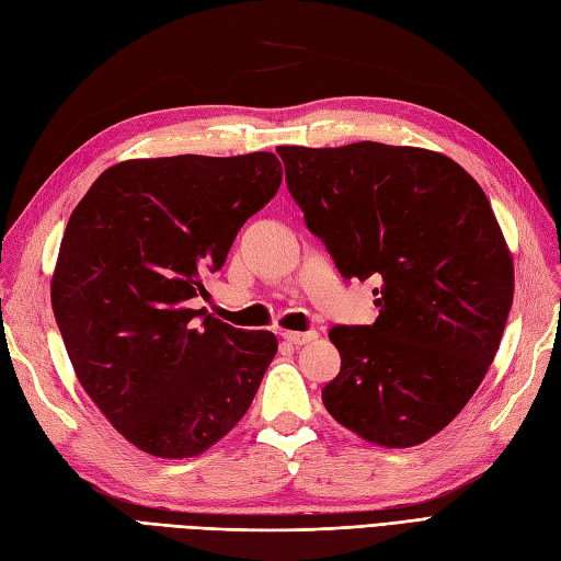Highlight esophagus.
Wrapping results in <instances>:
<instances>
[{
  "instance_id": "obj_1",
  "label": "esophagus",
  "mask_w": 561,
  "mask_h": 561,
  "mask_svg": "<svg viewBox=\"0 0 561 561\" xmlns=\"http://www.w3.org/2000/svg\"><path fill=\"white\" fill-rule=\"evenodd\" d=\"M280 335H283V340H285L287 344L301 346V344H309V342H313V340L318 337V332H316V330H309V332H295V330H285V332H280Z\"/></svg>"
}]
</instances>
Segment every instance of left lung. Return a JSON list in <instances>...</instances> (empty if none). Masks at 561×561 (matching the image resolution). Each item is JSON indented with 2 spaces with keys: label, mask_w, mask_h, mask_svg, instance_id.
Listing matches in <instances>:
<instances>
[{
  "label": "left lung",
  "mask_w": 561,
  "mask_h": 561,
  "mask_svg": "<svg viewBox=\"0 0 561 561\" xmlns=\"http://www.w3.org/2000/svg\"><path fill=\"white\" fill-rule=\"evenodd\" d=\"M278 156L340 274L382 283L373 325L328 332L342 366L323 405L370 444L427 442L472 399L512 307V254L486 193L456 160L413 146H280Z\"/></svg>",
  "instance_id": "8db88e82"
}]
</instances>
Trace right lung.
<instances>
[{
  "label": "right lung",
  "instance_id": "right-lung-1",
  "mask_svg": "<svg viewBox=\"0 0 561 561\" xmlns=\"http://www.w3.org/2000/svg\"><path fill=\"white\" fill-rule=\"evenodd\" d=\"M274 153L117 162L75 207L51 307L80 385L129 444L195 458L229 434L278 352L191 299L278 193Z\"/></svg>",
  "mask_w": 561,
  "mask_h": 561
}]
</instances>
